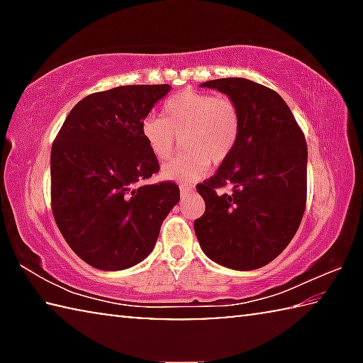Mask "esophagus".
<instances>
[{"mask_svg": "<svg viewBox=\"0 0 363 363\" xmlns=\"http://www.w3.org/2000/svg\"><path fill=\"white\" fill-rule=\"evenodd\" d=\"M181 196L184 199V196H190L192 195V192H194V187H190V186H181Z\"/></svg>", "mask_w": 363, "mask_h": 363, "instance_id": "1", "label": "esophagus"}]
</instances>
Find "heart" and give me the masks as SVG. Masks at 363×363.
<instances>
[{
  "mask_svg": "<svg viewBox=\"0 0 363 363\" xmlns=\"http://www.w3.org/2000/svg\"><path fill=\"white\" fill-rule=\"evenodd\" d=\"M187 152L163 168V177L192 182L206 174L213 163H223L240 136V112L227 96L182 91L163 104V116H145L140 133L160 162L171 158L176 134Z\"/></svg>",
  "mask_w": 363,
  "mask_h": 363,
  "instance_id": "1",
  "label": "heart"
}]
</instances>
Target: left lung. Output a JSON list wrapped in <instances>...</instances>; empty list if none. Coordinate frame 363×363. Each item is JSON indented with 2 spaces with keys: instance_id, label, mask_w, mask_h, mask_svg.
Returning a JSON list of instances; mask_svg holds the SVG:
<instances>
[{
  "instance_id": "obj_1",
  "label": "left lung",
  "mask_w": 363,
  "mask_h": 363,
  "mask_svg": "<svg viewBox=\"0 0 363 363\" xmlns=\"http://www.w3.org/2000/svg\"><path fill=\"white\" fill-rule=\"evenodd\" d=\"M201 86L237 104L240 136L216 174L196 186L205 200L194 229L205 255L220 266L253 270L284 251L306 210L307 144L290 107L274 89L247 78ZM233 184L230 194L217 189Z\"/></svg>"
}]
</instances>
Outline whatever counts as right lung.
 <instances>
[{
    "mask_svg": "<svg viewBox=\"0 0 363 363\" xmlns=\"http://www.w3.org/2000/svg\"><path fill=\"white\" fill-rule=\"evenodd\" d=\"M169 84H130L86 96L51 149V208L60 233L89 266L121 270L150 255L179 201L176 182L145 184L160 164L140 123Z\"/></svg>",
    "mask_w": 363,
    "mask_h": 363,
    "instance_id": "add662e5",
    "label": "right lung"
}]
</instances>
